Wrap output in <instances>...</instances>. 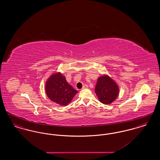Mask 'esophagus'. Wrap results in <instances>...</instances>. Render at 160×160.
<instances>
[{"mask_svg":"<svg viewBox=\"0 0 160 160\" xmlns=\"http://www.w3.org/2000/svg\"><path fill=\"white\" fill-rule=\"evenodd\" d=\"M88 85H87V84H84L83 86V88H82V89H88Z\"/></svg>","mask_w":160,"mask_h":160,"instance_id":"esophagus-1","label":"esophagus"}]
</instances>
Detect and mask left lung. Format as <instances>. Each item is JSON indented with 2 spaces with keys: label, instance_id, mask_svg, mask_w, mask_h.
<instances>
[{
  "label": "left lung",
  "instance_id": "8db88e82",
  "mask_svg": "<svg viewBox=\"0 0 160 160\" xmlns=\"http://www.w3.org/2000/svg\"><path fill=\"white\" fill-rule=\"evenodd\" d=\"M95 90L100 102L104 104L113 102L117 98L119 92L118 84L107 75L99 77Z\"/></svg>",
  "mask_w": 160,
  "mask_h": 160
}]
</instances>
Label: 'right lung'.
<instances>
[{
  "instance_id": "add662e5",
  "label": "right lung",
  "mask_w": 160,
  "mask_h": 160,
  "mask_svg": "<svg viewBox=\"0 0 160 160\" xmlns=\"http://www.w3.org/2000/svg\"><path fill=\"white\" fill-rule=\"evenodd\" d=\"M46 91L49 99L62 106L68 105L78 92L69 84L61 72L55 73L48 78Z\"/></svg>"
}]
</instances>
